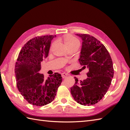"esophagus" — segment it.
I'll use <instances>...</instances> for the list:
<instances>
[{"label": "esophagus", "mask_w": 130, "mask_h": 130, "mask_svg": "<svg viewBox=\"0 0 130 130\" xmlns=\"http://www.w3.org/2000/svg\"><path fill=\"white\" fill-rule=\"evenodd\" d=\"M61 75H62V78H65L66 77H67V76H68V74L65 73H63L61 74Z\"/></svg>", "instance_id": "34e87169"}]
</instances>
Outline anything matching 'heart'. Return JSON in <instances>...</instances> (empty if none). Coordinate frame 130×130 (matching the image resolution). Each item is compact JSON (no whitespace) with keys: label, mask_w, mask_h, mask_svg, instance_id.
<instances>
[{"label":"heart","mask_w":130,"mask_h":130,"mask_svg":"<svg viewBox=\"0 0 130 130\" xmlns=\"http://www.w3.org/2000/svg\"><path fill=\"white\" fill-rule=\"evenodd\" d=\"M63 40L66 45L68 46V47L71 46L79 45V41L75 37L70 35H65L63 37Z\"/></svg>","instance_id":"heart-1"}]
</instances>
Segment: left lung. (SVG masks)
Instances as JSON below:
<instances>
[{
    "instance_id": "left-lung-1",
    "label": "left lung",
    "mask_w": 130,
    "mask_h": 130,
    "mask_svg": "<svg viewBox=\"0 0 130 130\" xmlns=\"http://www.w3.org/2000/svg\"><path fill=\"white\" fill-rule=\"evenodd\" d=\"M83 41L79 59L83 68H87L88 78L75 83L71 94L77 103L84 106L95 104L103 98L108 90L114 70L111 56L99 41L87 34H76Z\"/></svg>"
}]
</instances>
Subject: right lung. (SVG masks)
<instances>
[{
	"label": "right lung",
	"instance_id": "1",
	"mask_svg": "<svg viewBox=\"0 0 130 130\" xmlns=\"http://www.w3.org/2000/svg\"><path fill=\"white\" fill-rule=\"evenodd\" d=\"M55 37L46 35L30 40L22 48L15 63L17 87L24 98L34 106H45L53 101L62 82L58 73L47 79L40 73L41 62L48 56L51 41Z\"/></svg>",
	"mask_w": 130,
	"mask_h": 130
}]
</instances>
